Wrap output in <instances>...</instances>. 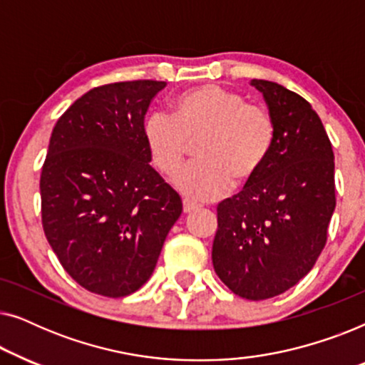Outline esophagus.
I'll return each instance as SVG.
<instances>
[{
    "mask_svg": "<svg viewBox=\"0 0 365 365\" xmlns=\"http://www.w3.org/2000/svg\"><path fill=\"white\" fill-rule=\"evenodd\" d=\"M182 209H184V212L189 214V212L197 211V209H201V206H199L197 202H192V201H189V199H184V201H182Z\"/></svg>",
    "mask_w": 365,
    "mask_h": 365,
    "instance_id": "obj_1",
    "label": "esophagus"
}]
</instances>
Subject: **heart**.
Returning <instances> with one entry per match:
<instances>
[{
	"mask_svg": "<svg viewBox=\"0 0 365 365\" xmlns=\"http://www.w3.org/2000/svg\"><path fill=\"white\" fill-rule=\"evenodd\" d=\"M144 141L164 176H174L196 144L199 159L179 173L176 186L187 197L211 201L261 174L276 144V121L242 94L204 84L174 99L173 116L149 114Z\"/></svg>",
	"mask_w": 365,
	"mask_h": 365,
	"instance_id": "b5f03b06",
	"label": "heart"
}]
</instances>
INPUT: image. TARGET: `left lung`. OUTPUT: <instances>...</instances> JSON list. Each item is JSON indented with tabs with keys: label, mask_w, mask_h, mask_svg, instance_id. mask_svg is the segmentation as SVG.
<instances>
[{
	"label": "left lung",
	"mask_w": 365,
	"mask_h": 365,
	"mask_svg": "<svg viewBox=\"0 0 365 365\" xmlns=\"http://www.w3.org/2000/svg\"><path fill=\"white\" fill-rule=\"evenodd\" d=\"M251 84L276 121V144L261 174L219 202L212 266L239 297L264 301L296 286L321 256L336 184L331 141L311 104L277 83Z\"/></svg>",
	"instance_id": "obj_1"
}]
</instances>
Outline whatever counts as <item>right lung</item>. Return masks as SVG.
<instances>
[{
    "label": "right lung",
    "instance_id": "obj_1",
    "mask_svg": "<svg viewBox=\"0 0 365 365\" xmlns=\"http://www.w3.org/2000/svg\"><path fill=\"white\" fill-rule=\"evenodd\" d=\"M164 86L139 79L94 88L51 133L39 179L43 229L64 271L89 292H136L182 212L144 141V114Z\"/></svg>",
    "mask_w": 365,
    "mask_h": 365
}]
</instances>
